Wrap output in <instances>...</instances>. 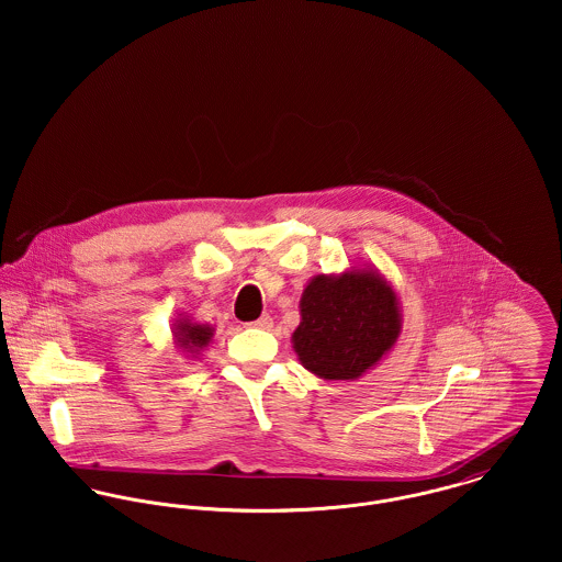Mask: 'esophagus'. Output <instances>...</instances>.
<instances>
[{"label":"esophagus","instance_id":"esophagus-1","mask_svg":"<svg viewBox=\"0 0 562 562\" xmlns=\"http://www.w3.org/2000/svg\"><path fill=\"white\" fill-rule=\"evenodd\" d=\"M250 326H255V328H270V326H272V318H270L268 314H263L261 318L250 322Z\"/></svg>","mask_w":562,"mask_h":562}]
</instances>
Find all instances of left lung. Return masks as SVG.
<instances>
[{
    "label": "left lung",
    "instance_id": "obj_1",
    "mask_svg": "<svg viewBox=\"0 0 562 562\" xmlns=\"http://www.w3.org/2000/svg\"><path fill=\"white\" fill-rule=\"evenodd\" d=\"M292 348L324 381H357L387 357L402 333L401 299L374 266L314 277L301 296Z\"/></svg>",
    "mask_w": 562,
    "mask_h": 562
}]
</instances>
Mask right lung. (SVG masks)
<instances>
[{"instance_id":"right-lung-1","label":"right lung","mask_w":562,"mask_h":562,"mask_svg":"<svg viewBox=\"0 0 562 562\" xmlns=\"http://www.w3.org/2000/svg\"><path fill=\"white\" fill-rule=\"evenodd\" d=\"M214 326L194 322L186 314H177L172 322V341L175 348L188 359H199L201 352L212 344Z\"/></svg>"}]
</instances>
